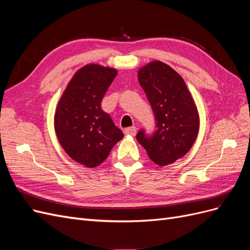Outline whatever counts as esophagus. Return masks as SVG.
<instances>
[{
	"label": "esophagus",
	"mask_w": 250,
	"mask_h": 250,
	"mask_svg": "<svg viewBox=\"0 0 250 250\" xmlns=\"http://www.w3.org/2000/svg\"><path fill=\"white\" fill-rule=\"evenodd\" d=\"M124 133L125 134H127V135H135L137 134V128H135L134 126H132V127H128V128H126V129L124 130Z\"/></svg>",
	"instance_id": "esophagus-1"
}]
</instances>
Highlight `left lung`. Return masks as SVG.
<instances>
[{"label": "left lung", "instance_id": "obj_1", "mask_svg": "<svg viewBox=\"0 0 250 250\" xmlns=\"http://www.w3.org/2000/svg\"><path fill=\"white\" fill-rule=\"evenodd\" d=\"M138 78L153 109L157 129L152 137L141 130L137 140L156 165L173 164L190 151L197 139V106L183 77L160 60L142 66Z\"/></svg>", "mask_w": 250, "mask_h": 250}]
</instances>
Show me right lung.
Here are the masks:
<instances>
[{"mask_svg": "<svg viewBox=\"0 0 250 250\" xmlns=\"http://www.w3.org/2000/svg\"><path fill=\"white\" fill-rule=\"evenodd\" d=\"M118 71L88 63L74 74L58 101L54 128L60 146L73 161L95 168L123 139L122 130L101 109L102 98Z\"/></svg>", "mask_w": 250, "mask_h": 250, "instance_id": "obj_1", "label": "right lung"}]
</instances>
